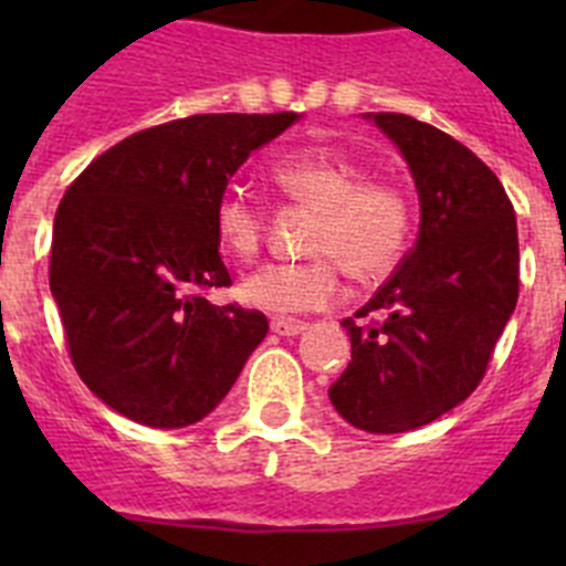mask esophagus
Segmentation results:
<instances>
[{"label": "esophagus", "instance_id": "obj_1", "mask_svg": "<svg viewBox=\"0 0 566 566\" xmlns=\"http://www.w3.org/2000/svg\"><path fill=\"white\" fill-rule=\"evenodd\" d=\"M306 328V323H300V319H286V317H274L272 319V332L280 334V337H294Z\"/></svg>", "mask_w": 566, "mask_h": 566}]
</instances>
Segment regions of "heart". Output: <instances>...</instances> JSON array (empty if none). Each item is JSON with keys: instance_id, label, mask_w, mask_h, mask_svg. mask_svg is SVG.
<instances>
[{"instance_id": "obj_1", "label": "heart", "mask_w": 566, "mask_h": 566, "mask_svg": "<svg viewBox=\"0 0 566 566\" xmlns=\"http://www.w3.org/2000/svg\"><path fill=\"white\" fill-rule=\"evenodd\" d=\"M368 167L328 147L283 155L272 181L289 201L314 209L306 252L297 263H272L240 283V297L269 314H306L332 306L343 272L359 283H382L402 263L413 238V203L397 181L368 178ZM214 234L232 258L252 263L266 240V212L243 189L214 203Z\"/></svg>"}]
</instances>
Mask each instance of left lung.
<instances>
[{
    "label": "left lung",
    "instance_id": "1",
    "mask_svg": "<svg viewBox=\"0 0 566 566\" xmlns=\"http://www.w3.org/2000/svg\"><path fill=\"white\" fill-rule=\"evenodd\" d=\"M411 167L419 238L343 326L352 363L328 388L345 422L405 433L476 391L518 300L516 212L464 144L402 113H371ZM374 313H382L377 321Z\"/></svg>",
    "mask_w": 566,
    "mask_h": 566
}]
</instances>
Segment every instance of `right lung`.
<instances>
[{"label": "right lung", "instance_id": "obj_1", "mask_svg": "<svg viewBox=\"0 0 566 566\" xmlns=\"http://www.w3.org/2000/svg\"><path fill=\"white\" fill-rule=\"evenodd\" d=\"M297 113L189 115L133 133L70 184L53 223L50 292L73 368L133 422L184 428L214 411L269 319L238 303L214 203Z\"/></svg>", "mask_w": 566, "mask_h": 566}]
</instances>
